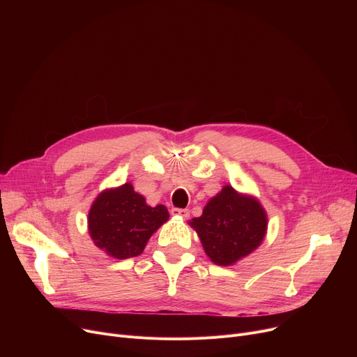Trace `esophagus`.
Returning a JSON list of instances; mask_svg holds the SVG:
<instances>
[{
    "mask_svg": "<svg viewBox=\"0 0 357 357\" xmlns=\"http://www.w3.org/2000/svg\"><path fill=\"white\" fill-rule=\"evenodd\" d=\"M171 214L175 215V217H181V218H188L190 217V211L183 210V208H172Z\"/></svg>",
    "mask_w": 357,
    "mask_h": 357,
    "instance_id": "esophagus-1",
    "label": "esophagus"
}]
</instances>
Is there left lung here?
Segmentation results:
<instances>
[{
  "instance_id": "8db88e82",
  "label": "left lung",
  "mask_w": 357,
  "mask_h": 357,
  "mask_svg": "<svg viewBox=\"0 0 357 357\" xmlns=\"http://www.w3.org/2000/svg\"><path fill=\"white\" fill-rule=\"evenodd\" d=\"M190 226L197 231L205 255L218 266H231L253 253L265 240L268 214L253 195L224 185Z\"/></svg>"
}]
</instances>
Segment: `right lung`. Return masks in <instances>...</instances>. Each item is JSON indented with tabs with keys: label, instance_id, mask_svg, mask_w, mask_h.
<instances>
[{
	"label": "right lung",
	"instance_id": "1",
	"mask_svg": "<svg viewBox=\"0 0 357 357\" xmlns=\"http://www.w3.org/2000/svg\"><path fill=\"white\" fill-rule=\"evenodd\" d=\"M169 220L165 205L150 207L146 198L126 182L104 190L88 213V233L93 245L114 259L142 255L149 238Z\"/></svg>",
	"mask_w": 357,
	"mask_h": 357
}]
</instances>
